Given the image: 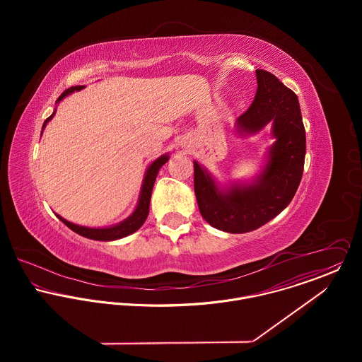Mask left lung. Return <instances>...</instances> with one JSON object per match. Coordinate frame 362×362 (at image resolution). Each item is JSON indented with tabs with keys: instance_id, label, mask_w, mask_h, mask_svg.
Returning a JSON list of instances; mask_svg holds the SVG:
<instances>
[{
	"instance_id": "8db88e82",
	"label": "left lung",
	"mask_w": 362,
	"mask_h": 362,
	"mask_svg": "<svg viewBox=\"0 0 362 362\" xmlns=\"http://www.w3.org/2000/svg\"><path fill=\"white\" fill-rule=\"evenodd\" d=\"M258 89L251 107L237 118V131L257 134L269 122L276 139L267 163L252 184L220 191L194 161V188L202 217L226 233L254 231L290 205L303 178L307 139L297 95L273 74L257 69Z\"/></svg>"
}]
</instances>
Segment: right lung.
Wrapping results in <instances>:
<instances>
[{
  "instance_id": "add662e5",
  "label": "right lung",
  "mask_w": 362,
  "mask_h": 362,
  "mask_svg": "<svg viewBox=\"0 0 362 362\" xmlns=\"http://www.w3.org/2000/svg\"><path fill=\"white\" fill-rule=\"evenodd\" d=\"M85 86H72L69 89H66L65 92H62V95L57 99V103H59L65 96L74 93V92H78V90H82ZM55 111L52 112V115L45 121L43 124V128L46 127V124L52 119L54 117ZM168 160V156L163 155L161 157H158L157 160H155L146 174H145V180H144V184H142V189H141V195H139V202H138V206L135 209V211L128 217L125 218L124 221L112 226V227H107V228H90V227H83V226H78V224H74L65 218H62L61 216L57 214V217L66 226L69 227L72 231H75L76 234L82 235V237H86V238H90V240H96V241H114V240H119V238H124L132 233H135L136 230H139L142 227V224L145 223L148 214H149V205H151V197H152V189H153V185H155L156 177H157V173L158 170L161 168L163 164H165Z\"/></svg>"
}]
</instances>
